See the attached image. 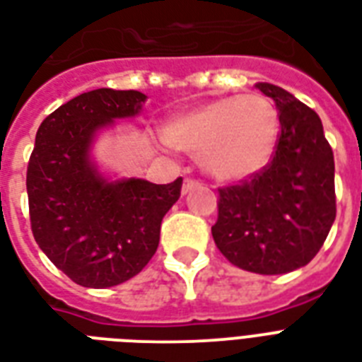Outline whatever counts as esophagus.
I'll return each mask as SVG.
<instances>
[{
    "label": "esophagus",
    "instance_id": "obj_1",
    "mask_svg": "<svg viewBox=\"0 0 362 362\" xmlns=\"http://www.w3.org/2000/svg\"><path fill=\"white\" fill-rule=\"evenodd\" d=\"M200 181H196V179H185V183H183V194H187V192H190L192 189H196V187H200Z\"/></svg>",
    "mask_w": 362,
    "mask_h": 362
}]
</instances>
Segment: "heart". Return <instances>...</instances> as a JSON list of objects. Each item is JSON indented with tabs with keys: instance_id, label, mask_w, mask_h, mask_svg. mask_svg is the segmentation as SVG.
Masks as SVG:
<instances>
[{
	"instance_id": "obj_1",
	"label": "heart",
	"mask_w": 362,
	"mask_h": 362,
	"mask_svg": "<svg viewBox=\"0 0 362 362\" xmlns=\"http://www.w3.org/2000/svg\"><path fill=\"white\" fill-rule=\"evenodd\" d=\"M279 137V115L262 96H228L173 117L164 141L198 156L211 177L236 183L270 164Z\"/></svg>"
}]
</instances>
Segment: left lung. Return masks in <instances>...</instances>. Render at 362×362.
Masks as SVG:
<instances>
[{"mask_svg": "<svg viewBox=\"0 0 362 362\" xmlns=\"http://www.w3.org/2000/svg\"><path fill=\"white\" fill-rule=\"evenodd\" d=\"M255 86L276 103L281 132L262 172L219 189L211 234L234 266L276 276L306 266L329 236L336 219L334 155L313 109L281 86Z\"/></svg>", "mask_w": 362, "mask_h": 362, "instance_id": "obj_1", "label": "left lung"}]
</instances>
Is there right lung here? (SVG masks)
<instances>
[{"label":"right lung","mask_w":362,"mask_h":362,"mask_svg":"<svg viewBox=\"0 0 362 362\" xmlns=\"http://www.w3.org/2000/svg\"><path fill=\"white\" fill-rule=\"evenodd\" d=\"M137 90L98 88L60 105L41 122L26 175L35 242L77 285L115 287L147 266L160 242L164 215L183 179L155 185L111 181L90 156L100 130L141 113Z\"/></svg>","instance_id":"right-lung-1"}]
</instances>
